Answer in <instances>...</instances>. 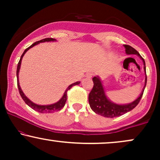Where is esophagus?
Returning a JSON list of instances; mask_svg holds the SVG:
<instances>
[{"instance_id":"1","label":"esophagus","mask_w":160,"mask_h":160,"mask_svg":"<svg viewBox=\"0 0 160 160\" xmlns=\"http://www.w3.org/2000/svg\"><path fill=\"white\" fill-rule=\"evenodd\" d=\"M92 75H93L92 73H88V74L86 75V77L87 78H91L92 77Z\"/></svg>"}]
</instances>
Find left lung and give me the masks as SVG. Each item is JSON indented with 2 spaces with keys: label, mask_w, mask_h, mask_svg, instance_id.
Here are the masks:
<instances>
[{
  "label": "left lung",
  "mask_w": 160,
  "mask_h": 160,
  "mask_svg": "<svg viewBox=\"0 0 160 160\" xmlns=\"http://www.w3.org/2000/svg\"><path fill=\"white\" fill-rule=\"evenodd\" d=\"M125 49H126V54L131 55L135 54L138 55L142 59L143 63H144V69L146 74V66H145V62L144 58L141 56L139 52L136 49L132 47L129 45H124ZM92 81L94 85L89 95V103L90 105L91 109L92 110L97 114H99L104 117H109V118H113V117H120L121 115H123L127 112L132 111L138 104L140 102L141 97H142L143 93H144V88L147 83V75L145 78V84L143 89L142 92L141 93L140 96L135 100L132 103L127 104H117L111 102L106 96L105 92H104L103 85L101 82L100 78L98 77H94L92 78Z\"/></svg>",
  "instance_id": "8db88e82"
}]
</instances>
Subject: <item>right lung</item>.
Masks as SVG:
<instances>
[{"label": "right lung", "mask_w": 160, "mask_h": 160, "mask_svg": "<svg viewBox=\"0 0 160 160\" xmlns=\"http://www.w3.org/2000/svg\"><path fill=\"white\" fill-rule=\"evenodd\" d=\"M56 39H54V38H45V39H43V40H40L39 41H37L35 43H33L32 45H31L30 47H28L27 49H25V50L24 51V52L22 53V55L21 58H20V60L19 62V63H18V65H17V70H16V76H17V85H18V88H19V94L21 95V97L22 98V99L24 100V102L26 103L29 106V107H31L32 108L33 110H34V111L39 112V113H52V112L54 111H60V110L62 109V108L65 106V102H66V100H67V92L70 89H71L72 86H76V85H78V84H80V82H74V83H72L67 88V89H66L65 93H64L63 96H62V98L60 99L58 102H57L55 104H49V105H39V104H36L34 103H33L32 101L29 100L28 98H27L26 96H25V95L24 94L22 90L21 89V87H20L19 86V69H20V66H21V62H22V57L24 56V55H25V53L27 52L28 50L29 49L32 48V47H34V46L38 44V43H43V42H49V41H55Z\"/></svg>", "instance_id": "1"}]
</instances>
